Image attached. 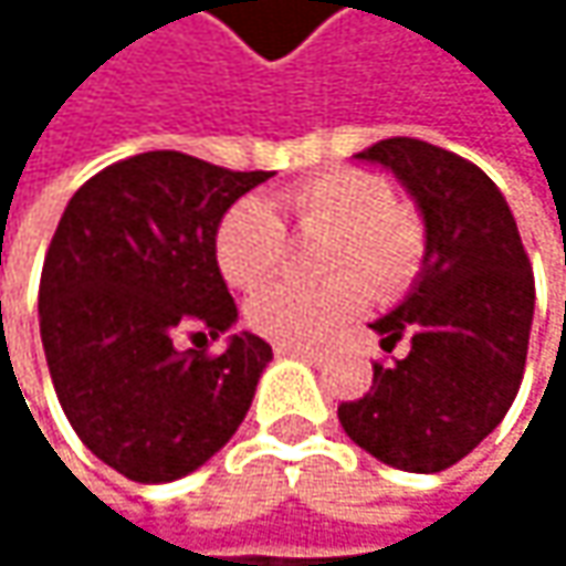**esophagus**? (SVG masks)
<instances>
[{
  "instance_id": "34e87169",
  "label": "esophagus",
  "mask_w": 566,
  "mask_h": 566,
  "mask_svg": "<svg viewBox=\"0 0 566 566\" xmlns=\"http://www.w3.org/2000/svg\"><path fill=\"white\" fill-rule=\"evenodd\" d=\"M279 357H297V360H307V364H317L321 357L314 350H304V347H275Z\"/></svg>"
}]
</instances>
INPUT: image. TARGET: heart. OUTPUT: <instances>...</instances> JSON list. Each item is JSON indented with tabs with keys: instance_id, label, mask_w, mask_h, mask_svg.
I'll return each mask as SVG.
<instances>
[{
	"instance_id": "1",
	"label": "heart",
	"mask_w": 566,
	"mask_h": 566,
	"mask_svg": "<svg viewBox=\"0 0 566 566\" xmlns=\"http://www.w3.org/2000/svg\"><path fill=\"white\" fill-rule=\"evenodd\" d=\"M279 212L297 229H327L317 265L334 272L317 284H275L249 301V324L279 347H324L350 324L374 291L396 297L422 269V219L390 202V186L364 170H327L284 189ZM226 282L259 287L284 259V229L262 199L235 202L216 232Z\"/></svg>"
}]
</instances>
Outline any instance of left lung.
Masks as SVG:
<instances>
[{
  "label": "left lung",
  "mask_w": 566,
  "mask_h": 566,
  "mask_svg": "<svg viewBox=\"0 0 566 566\" xmlns=\"http://www.w3.org/2000/svg\"><path fill=\"white\" fill-rule=\"evenodd\" d=\"M394 172L426 229L422 269L370 327L406 357L374 364L364 399L340 402L344 432L384 465L442 472L465 459L511 409L534 321V275L502 189L475 164L412 137L354 157Z\"/></svg>",
  "instance_id": "obj_1"
}]
</instances>
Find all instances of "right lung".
Segmentation results:
<instances>
[{
  "mask_svg": "<svg viewBox=\"0 0 566 566\" xmlns=\"http://www.w3.org/2000/svg\"><path fill=\"white\" fill-rule=\"evenodd\" d=\"M269 176L150 150L91 176L61 212L39 284L49 374L81 442L130 482L196 472L252 406L272 347L229 334L216 232ZM219 336L227 350L206 358Z\"/></svg>",
  "mask_w": 566,
  "mask_h": 566,
  "instance_id": "1",
  "label": "right lung"
}]
</instances>
